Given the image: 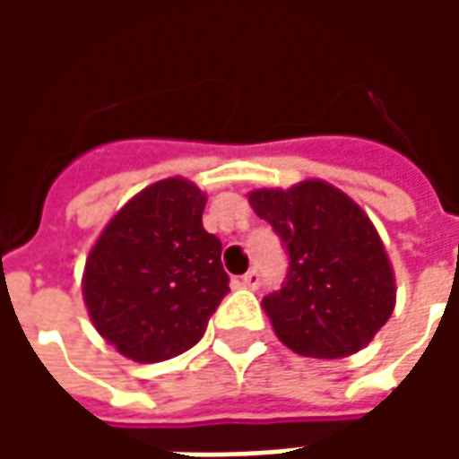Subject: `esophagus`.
<instances>
[{"label": "esophagus", "mask_w": 459, "mask_h": 459, "mask_svg": "<svg viewBox=\"0 0 459 459\" xmlns=\"http://www.w3.org/2000/svg\"><path fill=\"white\" fill-rule=\"evenodd\" d=\"M240 285H243V288H248V290L258 288V285H260V273H258V270H248V273H246V275L240 278Z\"/></svg>", "instance_id": "esophagus-1"}]
</instances>
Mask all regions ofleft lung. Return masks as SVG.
<instances>
[{"label": "left lung", "mask_w": 459, "mask_h": 459, "mask_svg": "<svg viewBox=\"0 0 459 459\" xmlns=\"http://www.w3.org/2000/svg\"><path fill=\"white\" fill-rule=\"evenodd\" d=\"M248 201L290 255L282 288L263 298L280 342L312 359L364 349L394 312L395 280L361 206L322 179L255 189Z\"/></svg>", "instance_id": "8db88e82"}]
</instances>
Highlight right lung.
Wrapping results in <instances>:
<instances>
[{"label":"right lung","mask_w":459,"mask_h":459,"mask_svg":"<svg viewBox=\"0 0 459 459\" xmlns=\"http://www.w3.org/2000/svg\"><path fill=\"white\" fill-rule=\"evenodd\" d=\"M206 194L181 177L132 196L85 260L83 299L98 334L154 364L196 344L229 292L221 240L201 216Z\"/></svg>","instance_id":"obj_1"}]
</instances>
